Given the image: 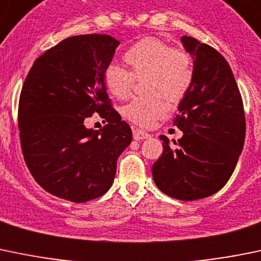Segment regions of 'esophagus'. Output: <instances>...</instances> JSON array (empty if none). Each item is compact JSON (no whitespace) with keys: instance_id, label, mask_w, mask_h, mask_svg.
Wrapping results in <instances>:
<instances>
[{"instance_id":"esophagus-1","label":"esophagus","mask_w":261,"mask_h":261,"mask_svg":"<svg viewBox=\"0 0 261 261\" xmlns=\"http://www.w3.org/2000/svg\"><path fill=\"white\" fill-rule=\"evenodd\" d=\"M149 134L147 133V132L142 130V129H133V138L136 139V141H141V139H146V138H149Z\"/></svg>"}]
</instances>
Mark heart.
Masks as SVG:
<instances>
[{
    "instance_id": "heart-1",
    "label": "heart",
    "mask_w": 261,
    "mask_h": 261,
    "mask_svg": "<svg viewBox=\"0 0 261 261\" xmlns=\"http://www.w3.org/2000/svg\"><path fill=\"white\" fill-rule=\"evenodd\" d=\"M124 59L132 71L117 63H111L104 70V83L118 99H127L133 90L136 77L146 79L148 95L138 96L123 108V114L130 122L142 127L154 124L168 111L167 96L179 101L191 89L195 79L193 59L187 51L174 49L167 42L154 37L139 40L125 51Z\"/></svg>"
}]
</instances>
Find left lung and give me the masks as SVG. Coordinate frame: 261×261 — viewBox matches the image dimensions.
<instances>
[{"label": "left lung", "mask_w": 261, "mask_h": 261, "mask_svg": "<svg viewBox=\"0 0 261 261\" xmlns=\"http://www.w3.org/2000/svg\"><path fill=\"white\" fill-rule=\"evenodd\" d=\"M192 56L195 79L178 104L173 124L184 136H160L163 152L152 166L155 186L170 197L193 201L226 185L245 142L243 99L224 56L190 36L181 37Z\"/></svg>", "instance_id": "obj_1"}]
</instances>
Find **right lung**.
Returning a JSON list of instances; mask_svg holds the SVG:
<instances>
[{"mask_svg":"<svg viewBox=\"0 0 261 261\" xmlns=\"http://www.w3.org/2000/svg\"><path fill=\"white\" fill-rule=\"evenodd\" d=\"M119 41L109 35L68 37L35 60L22 85L18 129L22 154L45 191L71 201L100 197L114 181L130 127L111 106L104 70ZM96 111L109 124L95 131Z\"/></svg>","mask_w":261,"mask_h":261,"instance_id":"1","label":"right lung"}]
</instances>
